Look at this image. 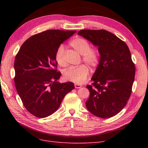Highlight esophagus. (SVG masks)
<instances>
[{"mask_svg":"<svg viewBox=\"0 0 148 148\" xmlns=\"http://www.w3.org/2000/svg\"><path fill=\"white\" fill-rule=\"evenodd\" d=\"M74 86H75V88H80L82 87V86H81V84H75Z\"/></svg>","mask_w":148,"mask_h":148,"instance_id":"1","label":"esophagus"}]
</instances>
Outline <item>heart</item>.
I'll return each instance as SVG.
<instances>
[{
	"mask_svg": "<svg viewBox=\"0 0 148 148\" xmlns=\"http://www.w3.org/2000/svg\"><path fill=\"white\" fill-rule=\"evenodd\" d=\"M72 49L82 55L84 62L91 67H95L99 62V53L95 48H90V44L86 39L81 37H76L69 42ZM55 60L58 65L62 67L66 65L65 59V48L64 46H60L56 49ZM89 74V69L86 65H80L77 67L68 68L64 72L65 79L76 83H82Z\"/></svg>",
	"mask_w": 148,
	"mask_h": 148,
	"instance_id": "obj_1",
	"label": "heart"
}]
</instances>
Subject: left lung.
I'll return each instance as SVG.
<instances>
[{
	"label": "left lung",
	"mask_w": 148,
	"mask_h": 148,
	"mask_svg": "<svg viewBox=\"0 0 148 148\" xmlns=\"http://www.w3.org/2000/svg\"><path fill=\"white\" fill-rule=\"evenodd\" d=\"M78 35L98 48L100 59L92 77L87 109L101 118L114 116L129 99L136 68L127 44L105 30H82Z\"/></svg>",
	"instance_id": "left-lung-1"
}]
</instances>
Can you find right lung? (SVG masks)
<instances>
[{"mask_svg": "<svg viewBox=\"0 0 148 148\" xmlns=\"http://www.w3.org/2000/svg\"><path fill=\"white\" fill-rule=\"evenodd\" d=\"M75 30H48L25 41L14 60V83L25 108L37 118L54 113L67 93L74 88L72 82L60 83L56 67V49Z\"/></svg>", "mask_w": 148, "mask_h": 148, "instance_id": "1", "label": "right lung"}]
</instances>
